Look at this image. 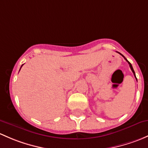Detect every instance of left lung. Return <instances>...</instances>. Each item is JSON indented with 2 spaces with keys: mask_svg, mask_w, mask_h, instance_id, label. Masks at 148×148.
I'll return each instance as SVG.
<instances>
[{
  "mask_svg": "<svg viewBox=\"0 0 148 148\" xmlns=\"http://www.w3.org/2000/svg\"><path fill=\"white\" fill-rule=\"evenodd\" d=\"M120 55H121V56H123V58H125V60H126V61H127V63H128V64H129V65H130V69H131V71H132V73H133L134 75H135V78H136V76H135V71H134V70H133V68H132V65H131V63H130V62H129V61H128V60H127V59H126V58H125V57H124V56H123V55H122V54H121V53H120ZM136 79H137V78H136Z\"/></svg>",
  "mask_w": 148,
  "mask_h": 148,
  "instance_id": "obj_1",
  "label": "left lung"
}]
</instances>
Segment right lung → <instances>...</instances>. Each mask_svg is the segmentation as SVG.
Returning a JSON list of instances; mask_svg holds the SVG:
<instances>
[{
    "label": "right lung",
    "instance_id": "right-lung-1",
    "mask_svg": "<svg viewBox=\"0 0 148 148\" xmlns=\"http://www.w3.org/2000/svg\"><path fill=\"white\" fill-rule=\"evenodd\" d=\"M22 66H23V65H21V67H22ZM20 70H21V69H20Z\"/></svg>",
    "mask_w": 148,
    "mask_h": 148
}]
</instances>
